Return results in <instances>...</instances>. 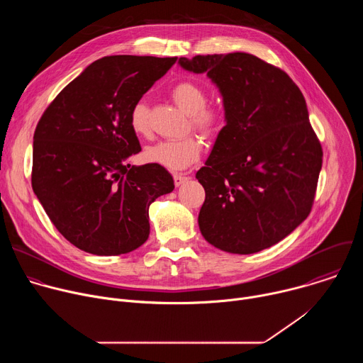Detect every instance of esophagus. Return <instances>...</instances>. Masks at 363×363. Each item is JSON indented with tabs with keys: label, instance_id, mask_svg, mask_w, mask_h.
Instances as JSON below:
<instances>
[{
	"label": "esophagus",
	"instance_id": "1",
	"mask_svg": "<svg viewBox=\"0 0 363 363\" xmlns=\"http://www.w3.org/2000/svg\"><path fill=\"white\" fill-rule=\"evenodd\" d=\"M186 179H188V177H186V175H184V174H174V182H175V186L182 185Z\"/></svg>",
	"mask_w": 363,
	"mask_h": 363
}]
</instances>
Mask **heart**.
<instances>
[{
  "mask_svg": "<svg viewBox=\"0 0 363 363\" xmlns=\"http://www.w3.org/2000/svg\"><path fill=\"white\" fill-rule=\"evenodd\" d=\"M172 99L186 115L194 129L201 133L211 136L218 132L223 125L224 113L218 108L206 106L208 103V91L201 84L192 80H184L174 86ZM129 123L132 130L143 138L150 136V115L147 103L140 99L130 109ZM201 142L195 136H186L182 139L161 140L155 145H150L145 150V158L152 162L161 165L171 171H179L195 161H198L201 155Z\"/></svg>",
  "mask_w": 363,
  "mask_h": 363,
  "instance_id": "b5f03b06",
  "label": "heart"
}]
</instances>
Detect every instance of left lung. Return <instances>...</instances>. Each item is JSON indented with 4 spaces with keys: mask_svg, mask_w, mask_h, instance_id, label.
<instances>
[{
    "mask_svg": "<svg viewBox=\"0 0 363 363\" xmlns=\"http://www.w3.org/2000/svg\"><path fill=\"white\" fill-rule=\"evenodd\" d=\"M178 63L206 73L225 112V126L195 175L205 189L201 234L233 254L277 244L312 211L322 169V145L300 89L281 69L248 53Z\"/></svg>",
    "mask_w": 363,
    "mask_h": 363,
    "instance_id": "1",
    "label": "left lung"
}]
</instances>
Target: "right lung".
<instances>
[{"label": "right lung", "mask_w": 363, "mask_h": 363, "mask_svg": "<svg viewBox=\"0 0 363 363\" xmlns=\"http://www.w3.org/2000/svg\"><path fill=\"white\" fill-rule=\"evenodd\" d=\"M177 57L108 56L87 66L50 103L33 143V191L77 248L119 255L149 237V205L174 191L161 165L135 167L140 152L132 106Z\"/></svg>", "instance_id": "1"}]
</instances>
